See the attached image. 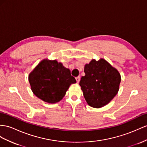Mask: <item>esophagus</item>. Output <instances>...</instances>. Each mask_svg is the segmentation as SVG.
Masks as SVG:
<instances>
[{
	"mask_svg": "<svg viewBox=\"0 0 147 147\" xmlns=\"http://www.w3.org/2000/svg\"><path fill=\"white\" fill-rule=\"evenodd\" d=\"M76 81H77V83H79V82H80V77L78 76V77L76 78Z\"/></svg>",
	"mask_w": 147,
	"mask_h": 147,
	"instance_id": "34e87169",
	"label": "esophagus"
}]
</instances>
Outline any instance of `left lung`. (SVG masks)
<instances>
[{
  "mask_svg": "<svg viewBox=\"0 0 147 147\" xmlns=\"http://www.w3.org/2000/svg\"><path fill=\"white\" fill-rule=\"evenodd\" d=\"M84 73L80 85L89 106L100 108L109 103L119 90L121 76L118 70L100 58L86 64Z\"/></svg>",
  "mask_w": 147,
  "mask_h": 147,
  "instance_id": "8db88e82",
  "label": "left lung"
}]
</instances>
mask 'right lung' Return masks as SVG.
Returning <instances> with one entry per match:
<instances>
[{"mask_svg": "<svg viewBox=\"0 0 147 147\" xmlns=\"http://www.w3.org/2000/svg\"><path fill=\"white\" fill-rule=\"evenodd\" d=\"M33 93L45 102H59L71 84L76 83L69 69L56 60L44 59L28 75Z\"/></svg>", "mask_w": 147, "mask_h": 147, "instance_id": "1", "label": "right lung"}]
</instances>
